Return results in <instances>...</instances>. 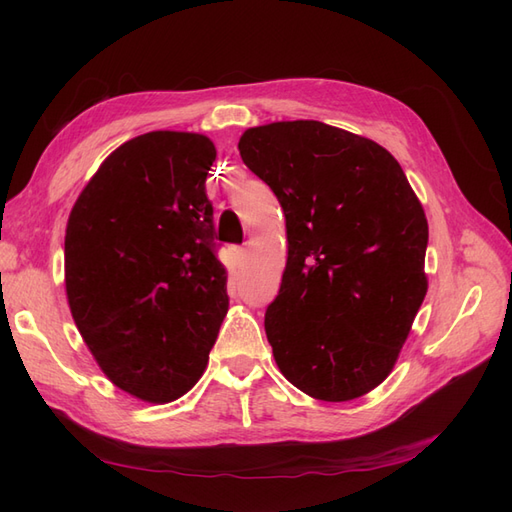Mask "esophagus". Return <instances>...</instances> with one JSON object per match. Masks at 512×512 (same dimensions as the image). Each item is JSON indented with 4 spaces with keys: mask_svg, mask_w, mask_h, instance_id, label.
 <instances>
[{
    "mask_svg": "<svg viewBox=\"0 0 512 512\" xmlns=\"http://www.w3.org/2000/svg\"><path fill=\"white\" fill-rule=\"evenodd\" d=\"M235 258H237V265L241 267L243 262H245V258H247V250H245V247H237V250H235Z\"/></svg>",
    "mask_w": 512,
    "mask_h": 512,
    "instance_id": "obj_1",
    "label": "esophagus"
}]
</instances>
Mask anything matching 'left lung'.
Here are the masks:
<instances>
[{"label": "left lung", "instance_id": "8db88e82", "mask_svg": "<svg viewBox=\"0 0 512 512\" xmlns=\"http://www.w3.org/2000/svg\"><path fill=\"white\" fill-rule=\"evenodd\" d=\"M239 151L286 215V271L265 314L277 367L322 401L369 393L427 292L429 228L404 170L378 143L320 121L250 128Z\"/></svg>", "mask_w": 512, "mask_h": 512}]
</instances>
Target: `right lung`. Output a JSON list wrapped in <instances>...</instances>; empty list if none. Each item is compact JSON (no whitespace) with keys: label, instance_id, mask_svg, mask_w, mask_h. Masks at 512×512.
I'll use <instances>...</instances> for the list:
<instances>
[{"label":"right lung","instance_id":"add662e5","mask_svg":"<svg viewBox=\"0 0 512 512\" xmlns=\"http://www.w3.org/2000/svg\"><path fill=\"white\" fill-rule=\"evenodd\" d=\"M207 136L149 132L108 156L66 228L72 318L126 393L166 404L203 376L228 312Z\"/></svg>","mask_w":512,"mask_h":512}]
</instances>
